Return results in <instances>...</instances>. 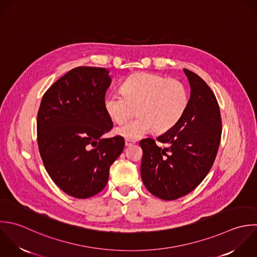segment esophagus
Listing matches in <instances>:
<instances>
[{
	"label": "esophagus",
	"mask_w": 257,
	"mask_h": 257,
	"mask_svg": "<svg viewBox=\"0 0 257 257\" xmlns=\"http://www.w3.org/2000/svg\"><path fill=\"white\" fill-rule=\"evenodd\" d=\"M133 144H135V140H132V139H125V145L126 146H131V145H133Z\"/></svg>",
	"instance_id": "esophagus-1"
}]
</instances>
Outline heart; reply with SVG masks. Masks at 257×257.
I'll return each mask as SVG.
<instances>
[{
  "instance_id": "heart-1",
  "label": "heart",
  "mask_w": 257,
  "mask_h": 257,
  "mask_svg": "<svg viewBox=\"0 0 257 257\" xmlns=\"http://www.w3.org/2000/svg\"><path fill=\"white\" fill-rule=\"evenodd\" d=\"M122 92H113L105 99V109L117 123L138 116L116 128L127 139H138L152 131L162 133L172 128L188 106L185 86L173 79L151 73H138L127 78Z\"/></svg>"
}]
</instances>
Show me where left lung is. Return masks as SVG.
I'll list each match as a JSON object with an SVG mask.
<instances>
[{
	"label": "left lung",
	"instance_id": "8db88e82",
	"mask_svg": "<svg viewBox=\"0 0 257 257\" xmlns=\"http://www.w3.org/2000/svg\"><path fill=\"white\" fill-rule=\"evenodd\" d=\"M190 98L181 119L157 140L140 141L143 150L141 177L150 193L175 200L194 190L206 177L215 160L221 138V116L216 97L195 73L183 70Z\"/></svg>",
	"mask_w": 257,
	"mask_h": 257
}]
</instances>
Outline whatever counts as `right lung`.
I'll return each mask as SVG.
<instances>
[{"instance_id":"1","label":"right lung","mask_w":257,"mask_h":257,"mask_svg":"<svg viewBox=\"0 0 257 257\" xmlns=\"http://www.w3.org/2000/svg\"><path fill=\"white\" fill-rule=\"evenodd\" d=\"M111 84L106 68L78 67L44 94L37 135L44 166L55 184L85 199L104 189L109 169L122 153L124 138H102L113 127L105 109Z\"/></svg>"}]
</instances>
